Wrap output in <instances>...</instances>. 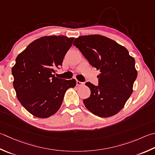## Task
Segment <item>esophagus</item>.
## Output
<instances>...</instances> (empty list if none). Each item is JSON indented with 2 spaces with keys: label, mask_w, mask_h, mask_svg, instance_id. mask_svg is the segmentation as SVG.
<instances>
[{
  "label": "esophagus",
  "mask_w": 155,
  "mask_h": 155,
  "mask_svg": "<svg viewBox=\"0 0 155 155\" xmlns=\"http://www.w3.org/2000/svg\"><path fill=\"white\" fill-rule=\"evenodd\" d=\"M83 84V83H82V82L79 81H77V86H81Z\"/></svg>",
  "instance_id": "obj_1"
}]
</instances>
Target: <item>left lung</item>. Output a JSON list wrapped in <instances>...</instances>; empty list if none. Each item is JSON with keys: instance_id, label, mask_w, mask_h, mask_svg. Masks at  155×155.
Wrapping results in <instances>:
<instances>
[{"instance_id": "8db88e82", "label": "left lung", "mask_w": 155, "mask_h": 155, "mask_svg": "<svg viewBox=\"0 0 155 155\" xmlns=\"http://www.w3.org/2000/svg\"><path fill=\"white\" fill-rule=\"evenodd\" d=\"M73 45L100 71L98 86L85 83L91 90L89 97L83 100L85 107L101 117L117 114L131 95L137 77L134 58L126 48L103 35L80 36Z\"/></svg>"}]
</instances>
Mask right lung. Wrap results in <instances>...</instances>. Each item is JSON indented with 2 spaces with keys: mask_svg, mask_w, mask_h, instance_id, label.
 Returning <instances> with one entry per match:
<instances>
[{
  "mask_svg": "<svg viewBox=\"0 0 155 155\" xmlns=\"http://www.w3.org/2000/svg\"><path fill=\"white\" fill-rule=\"evenodd\" d=\"M74 38L44 36L31 42L16 58L12 68L17 97L33 116L46 118L62 105L66 90L76 86L75 79L55 77Z\"/></svg>",
  "mask_w": 155,
  "mask_h": 155,
  "instance_id": "right-lung-1",
  "label": "right lung"
}]
</instances>
